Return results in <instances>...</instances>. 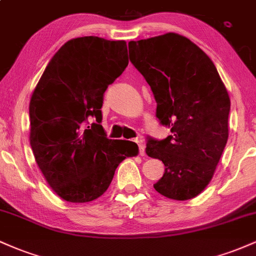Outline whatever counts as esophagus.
Wrapping results in <instances>:
<instances>
[{"instance_id":"34e87169","label":"esophagus","mask_w":256,"mask_h":256,"mask_svg":"<svg viewBox=\"0 0 256 256\" xmlns=\"http://www.w3.org/2000/svg\"><path fill=\"white\" fill-rule=\"evenodd\" d=\"M137 144H138V148H140V155H144V152H146V146L143 144V140H136Z\"/></svg>"}]
</instances>
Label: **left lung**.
<instances>
[{
    "mask_svg": "<svg viewBox=\"0 0 256 256\" xmlns=\"http://www.w3.org/2000/svg\"><path fill=\"white\" fill-rule=\"evenodd\" d=\"M128 54L152 91L156 118L172 132L146 143V155L165 165L155 190L178 201L194 198L210 184L228 142V90L208 55L174 32L131 40Z\"/></svg>",
    "mask_w": 256,
    "mask_h": 256,
    "instance_id": "obj_1",
    "label": "left lung"
}]
</instances>
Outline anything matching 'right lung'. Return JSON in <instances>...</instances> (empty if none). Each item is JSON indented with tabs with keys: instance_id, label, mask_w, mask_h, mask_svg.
<instances>
[{
	"instance_id": "obj_1",
	"label": "right lung",
	"mask_w": 256,
	"mask_h": 256,
	"mask_svg": "<svg viewBox=\"0 0 256 256\" xmlns=\"http://www.w3.org/2000/svg\"><path fill=\"white\" fill-rule=\"evenodd\" d=\"M128 64L125 40L73 38L49 61L30 101V144L50 188L64 201L84 204L110 186L131 140H110L100 124L104 94ZM96 122L87 126V118Z\"/></svg>"
}]
</instances>
